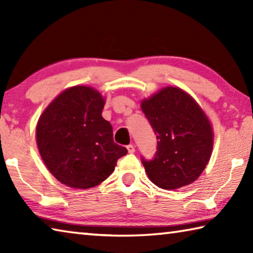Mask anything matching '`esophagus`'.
Returning a JSON list of instances; mask_svg holds the SVG:
<instances>
[{
    "label": "esophagus",
    "instance_id": "34e87169",
    "mask_svg": "<svg viewBox=\"0 0 253 253\" xmlns=\"http://www.w3.org/2000/svg\"><path fill=\"white\" fill-rule=\"evenodd\" d=\"M127 151H128V153H130V154L134 153L135 152V146H134V145H128Z\"/></svg>",
    "mask_w": 253,
    "mask_h": 253
}]
</instances>
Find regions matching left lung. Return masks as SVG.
Instances as JSON below:
<instances>
[{
	"label": "left lung",
	"instance_id": "obj_1",
	"mask_svg": "<svg viewBox=\"0 0 253 253\" xmlns=\"http://www.w3.org/2000/svg\"><path fill=\"white\" fill-rule=\"evenodd\" d=\"M143 113L157 138L153 160L142 163L151 181L164 190L192 184L208 165L213 148L211 123L187 92L165 87L142 100Z\"/></svg>",
	"mask_w": 253,
	"mask_h": 253
}]
</instances>
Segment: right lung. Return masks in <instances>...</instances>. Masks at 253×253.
Segmentation results:
<instances>
[{
  "label": "right lung",
  "instance_id": "add662e5",
  "mask_svg": "<svg viewBox=\"0 0 253 253\" xmlns=\"http://www.w3.org/2000/svg\"><path fill=\"white\" fill-rule=\"evenodd\" d=\"M104 106L96 89L75 85L53 99L38 121L40 155L50 173L67 186H97L127 154L114 142L113 127L101 116Z\"/></svg>",
  "mask_w": 253,
  "mask_h": 253
}]
</instances>
